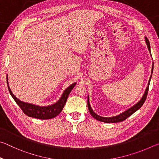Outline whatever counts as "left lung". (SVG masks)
<instances>
[{
  "label": "left lung",
  "instance_id": "left-lung-1",
  "mask_svg": "<svg viewBox=\"0 0 159 159\" xmlns=\"http://www.w3.org/2000/svg\"><path fill=\"white\" fill-rule=\"evenodd\" d=\"M145 41H146V43L147 44V48H148V50H149V52H151L150 51V44H149V40L147 37H145ZM153 69H154V64H153L152 65V74L153 73ZM151 78H152V76H151L149 80V83H148V86L146 88V90H145L144 94L143 97H142L141 100L138 102V103H137L135 105H134L133 107H132L131 108H130L129 109H128L127 111H124L122 114H120L119 115L116 116H114V117H109V118H107V117H102L100 116H98V114H96L95 112L93 111V110L91 108V107L90 105V102H89V98L88 97V109H89V111L90 113V114L92 115V116L93 118H95L96 120H99V121H102V122H104V123H118V122H121L123 121V120H125L126 118H128L129 116H130L134 114V112L136 111H138V110L140 108V107L143 105V104L144 103L145 100H146L147 99V94H148V90H149V83H150V80H151Z\"/></svg>",
  "mask_w": 159,
  "mask_h": 159
}]
</instances>
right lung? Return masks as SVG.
Returning <instances> with one entry per match:
<instances>
[{
  "instance_id": "add662e5",
  "label": "right lung",
  "mask_w": 159,
  "mask_h": 159,
  "mask_svg": "<svg viewBox=\"0 0 159 159\" xmlns=\"http://www.w3.org/2000/svg\"><path fill=\"white\" fill-rule=\"evenodd\" d=\"M7 84L8 85V81H7ZM76 83H74L71 84L64 90L62 95H61L60 100L57 101L55 104L52 105L48 106V107H39L36 106L34 104L26 103V102H21L20 99H18L16 97L13 95L11 90L7 85L9 92L10 95H12V98L15 99L16 103L18 104V106L20 107L21 109L22 110L23 112L26 115H27L29 117L39 118V119H51L57 116V115L60 114V113L62 111L65 103L66 102L67 98L71 93L72 89L74 88Z\"/></svg>"
}]
</instances>
